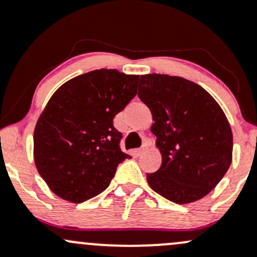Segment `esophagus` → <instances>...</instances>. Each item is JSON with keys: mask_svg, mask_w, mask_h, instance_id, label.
<instances>
[{"mask_svg": "<svg viewBox=\"0 0 257 257\" xmlns=\"http://www.w3.org/2000/svg\"><path fill=\"white\" fill-rule=\"evenodd\" d=\"M147 150H148V144H147V143H144V144L142 145V148L138 150V154H140V155H142V154H144Z\"/></svg>", "mask_w": 257, "mask_h": 257, "instance_id": "obj_1", "label": "esophagus"}]
</instances>
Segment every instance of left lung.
<instances>
[{"label": "left lung", "instance_id": "8db88e82", "mask_svg": "<svg viewBox=\"0 0 257 257\" xmlns=\"http://www.w3.org/2000/svg\"><path fill=\"white\" fill-rule=\"evenodd\" d=\"M138 96L150 108L163 155L160 169L147 174L150 187L177 204L203 198L233 156V134L219 104L192 81L160 74L140 76Z\"/></svg>", "mask_w": 257, "mask_h": 257}]
</instances>
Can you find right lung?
<instances>
[{"instance_id": "right-lung-1", "label": "right lung", "mask_w": 257, "mask_h": 257, "mask_svg": "<svg viewBox=\"0 0 257 257\" xmlns=\"http://www.w3.org/2000/svg\"><path fill=\"white\" fill-rule=\"evenodd\" d=\"M139 76L99 69L64 83L51 96L34 131V161L50 190L82 203L109 186L132 158L120 149L113 119L137 94Z\"/></svg>"}]
</instances>
